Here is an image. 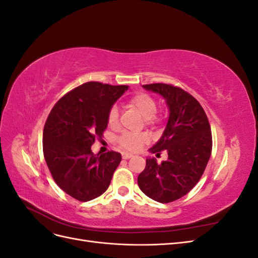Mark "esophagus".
Here are the masks:
<instances>
[{
    "instance_id": "esophagus-1",
    "label": "esophagus",
    "mask_w": 258,
    "mask_h": 258,
    "mask_svg": "<svg viewBox=\"0 0 258 258\" xmlns=\"http://www.w3.org/2000/svg\"><path fill=\"white\" fill-rule=\"evenodd\" d=\"M132 154H128V153H123L122 154V159H129V158H131L132 157Z\"/></svg>"
}]
</instances>
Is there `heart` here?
I'll list each match as a JSON object with an SVG mask.
<instances>
[{"label":"heart","instance_id":"1","mask_svg":"<svg viewBox=\"0 0 258 258\" xmlns=\"http://www.w3.org/2000/svg\"><path fill=\"white\" fill-rule=\"evenodd\" d=\"M129 106L143 117L147 126H154V124L158 123L161 120V117L156 115V110H157L156 100L148 93H137L129 100ZM118 108L112 106L107 115V122L110 124V127L115 128L118 124ZM146 141L147 138L144 135H131L127 134V132H123L116 139V142L121 150L130 153L141 150Z\"/></svg>","mask_w":258,"mask_h":258}]
</instances>
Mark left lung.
<instances>
[{
  "mask_svg": "<svg viewBox=\"0 0 258 258\" xmlns=\"http://www.w3.org/2000/svg\"><path fill=\"white\" fill-rule=\"evenodd\" d=\"M143 88L159 93L169 107L167 127L150 152L168 153L157 163L147 158L138 184L147 197L160 204L175 201L189 192L204 174L212 152V134L206 112L188 92L173 85L150 84Z\"/></svg>",
  "mask_w": 258,
  "mask_h": 258,
  "instance_id": "obj_1",
  "label": "left lung"
}]
</instances>
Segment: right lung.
Segmentation results:
<instances>
[{
  "label": "right lung",
  "mask_w": 258,
  "mask_h": 258,
  "mask_svg": "<svg viewBox=\"0 0 258 258\" xmlns=\"http://www.w3.org/2000/svg\"><path fill=\"white\" fill-rule=\"evenodd\" d=\"M128 86L85 83L54 104L43 131V152L60 188L76 200L89 201L110 186L121 160L117 152L95 155L91 145L102 138L110 108Z\"/></svg>",
  "instance_id": "right-lung-1"
}]
</instances>
